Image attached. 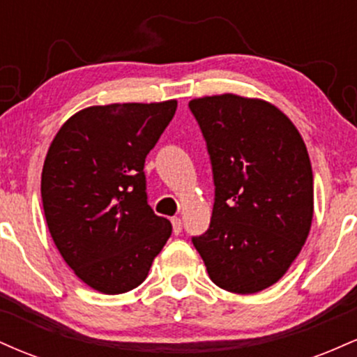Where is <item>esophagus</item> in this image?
I'll list each match as a JSON object with an SVG mask.
<instances>
[{
    "label": "esophagus",
    "instance_id": "34e87169",
    "mask_svg": "<svg viewBox=\"0 0 357 357\" xmlns=\"http://www.w3.org/2000/svg\"><path fill=\"white\" fill-rule=\"evenodd\" d=\"M171 223H173V231L174 235H179L183 230V223H181V218H173L171 220Z\"/></svg>",
    "mask_w": 357,
    "mask_h": 357
}]
</instances>
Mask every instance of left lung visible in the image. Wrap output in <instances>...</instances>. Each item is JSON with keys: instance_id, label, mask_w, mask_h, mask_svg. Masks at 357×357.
<instances>
[{"instance_id": "1", "label": "left lung", "mask_w": 357, "mask_h": 357, "mask_svg": "<svg viewBox=\"0 0 357 357\" xmlns=\"http://www.w3.org/2000/svg\"><path fill=\"white\" fill-rule=\"evenodd\" d=\"M210 153L215 204L192 245L220 289L257 294L296 260L314 216V176L304 139L280 109L221 93L190 102Z\"/></svg>"}]
</instances>
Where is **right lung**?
<instances>
[{
	"mask_svg": "<svg viewBox=\"0 0 357 357\" xmlns=\"http://www.w3.org/2000/svg\"><path fill=\"white\" fill-rule=\"evenodd\" d=\"M178 100L92 105L68 119L48 147L42 202L48 230L75 275L107 296L146 280L171 236L147 204L144 162Z\"/></svg>",
	"mask_w": 357,
	"mask_h": 357,
	"instance_id": "obj_1",
	"label": "right lung"
}]
</instances>
